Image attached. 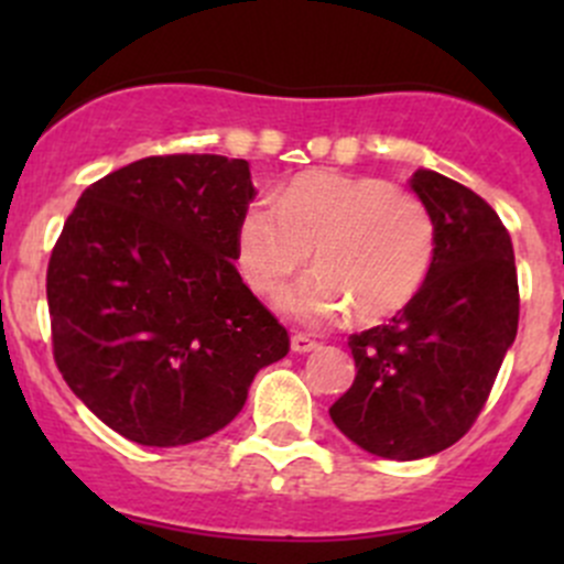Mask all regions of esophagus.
Returning a JSON list of instances; mask_svg holds the SVG:
<instances>
[{
  "label": "esophagus",
  "instance_id": "esophagus-1",
  "mask_svg": "<svg viewBox=\"0 0 564 564\" xmlns=\"http://www.w3.org/2000/svg\"><path fill=\"white\" fill-rule=\"evenodd\" d=\"M318 344L314 338H308V335L297 333L292 335V351H297V355H308V351H316Z\"/></svg>",
  "mask_w": 564,
  "mask_h": 564
}]
</instances>
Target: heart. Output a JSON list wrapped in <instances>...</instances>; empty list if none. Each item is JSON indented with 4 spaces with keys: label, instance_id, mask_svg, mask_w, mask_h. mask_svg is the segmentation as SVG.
<instances>
[{
    "label": "heart",
    "instance_id": "obj_1",
    "mask_svg": "<svg viewBox=\"0 0 564 564\" xmlns=\"http://www.w3.org/2000/svg\"><path fill=\"white\" fill-rule=\"evenodd\" d=\"M314 250L316 272L278 297L303 322L346 311L360 324L398 316L423 289L436 256L429 207L377 176L308 172L281 198L248 204L237 224V261L259 294H275Z\"/></svg>",
    "mask_w": 564,
    "mask_h": 564
}]
</instances>
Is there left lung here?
<instances>
[{
	"label": "left lung",
	"instance_id": "obj_1",
	"mask_svg": "<svg viewBox=\"0 0 564 564\" xmlns=\"http://www.w3.org/2000/svg\"><path fill=\"white\" fill-rule=\"evenodd\" d=\"M409 185L436 224L434 264L390 324L351 335L355 384L329 406L346 440L390 460L456 445L519 333L513 242L499 215L431 169H417Z\"/></svg>",
	"mask_w": 564,
	"mask_h": 564
}]
</instances>
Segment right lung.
Returning <instances> with one entry per match:
<instances>
[{
    "instance_id": "obj_1",
    "label": "right lung",
    "mask_w": 564,
    "mask_h": 564,
    "mask_svg": "<svg viewBox=\"0 0 564 564\" xmlns=\"http://www.w3.org/2000/svg\"><path fill=\"white\" fill-rule=\"evenodd\" d=\"M248 161L144 158L78 198L48 261L54 360L84 406L144 447L226 429L286 329L237 272Z\"/></svg>"
}]
</instances>
